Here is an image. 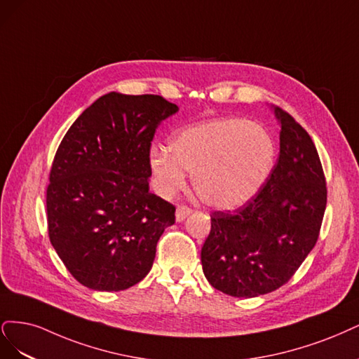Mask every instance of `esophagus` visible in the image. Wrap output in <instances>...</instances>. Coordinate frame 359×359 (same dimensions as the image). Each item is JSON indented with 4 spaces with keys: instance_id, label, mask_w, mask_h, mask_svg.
Instances as JSON below:
<instances>
[{
    "instance_id": "obj_1",
    "label": "esophagus",
    "mask_w": 359,
    "mask_h": 359,
    "mask_svg": "<svg viewBox=\"0 0 359 359\" xmlns=\"http://www.w3.org/2000/svg\"><path fill=\"white\" fill-rule=\"evenodd\" d=\"M191 209L189 207H187V205H177V209H176V221L177 222H182V221H184V219H187L189 215H191Z\"/></svg>"
}]
</instances>
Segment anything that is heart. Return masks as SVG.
Returning <instances> with one entry per match:
<instances>
[{
	"label": "heart",
	"mask_w": 359,
	"mask_h": 359,
	"mask_svg": "<svg viewBox=\"0 0 359 359\" xmlns=\"http://www.w3.org/2000/svg\"><path fill=\"white\" fill-rule=\"evenodd\" d=\"M170 154L154 149L150 168L161 195L179 192L192 175L195 192L216 209H234L255 196L276 159L270 133L246 119H216L172 135Z\"/></svg>",
	"instance_id": "heart-1"
}]
</instances>
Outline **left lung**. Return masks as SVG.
Listing matches in <instances>:
<instances>
[{"label":"left lung","mask_w":359,"mask_h":359,"mask_svg":"<svg viewBox=\"0 0 359 359\" xmlns=\"http://www.w3.org/2000/svg\"><path fill=\"white\" fill-rule=\"evenodd\" d=\"M280 154L269 180L245 205L213 212L201 249L209 283L226 295L252 298L285 285L315 248L327 207L318 150L291 114L274 107Z\"/></svg>","instance_id":"left-lung-1"}]
</instances>
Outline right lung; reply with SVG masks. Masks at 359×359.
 Here are the masks:
<instances>
[{
    "label": "right lung",
    "mask_w": 359,
    "mask_h": 359,
    "mask_svg": "<svg viewBox=\"0 0 359 359\" xmlns=\"http://www.w3.org/2000/svg\"><path fill=\"white\" fill-rule=\"evenodd\" d=\"M179 110L159 95L110 92L80 114L53 158L46 192L52 246L74 279L123 291L152 269L176 207L149 192L158 125Z\"/></svg>",
    "instance_id": "1"
}]
</instances>
